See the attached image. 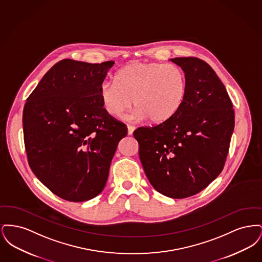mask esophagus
<instances>
[{
	"label": "esophagus",
	"instance_id": "esophagus-1",
	"mask_svg": "<svg viewBox=\"0 0 262 262\" xmlns=\"http://www.w3.org/2000/svg\"><path fill=\"white\" fill-rule=\"evenodd\" d=\"M135 129H136V126L130 125H127V134H128V136H132Z\"/></svg>",
	"mask_w": 262,
	"mask_h": 262
}]
</instances>
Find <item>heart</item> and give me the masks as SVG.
Instances as JSON below:
<instances>
[{
	"label": "heart",
	"mask_w": 262,
	"mask_h": 262,
	"mask_svg": "<svg viewBox=\"0 0 262 262\" xmlns=\"http://www.w3.org/2000/svg\"><path fill=\"white\" fill-rule=\"evenodd\" d=\"M187 76L174 63L133 62L114 76L113 82H103L99 99L104 111L119 119L132 108L137 109L135 118L148 119L159 125L172 119L187 95Z\"/></svg>",
	"instance_id": "1"
}]
</instances>
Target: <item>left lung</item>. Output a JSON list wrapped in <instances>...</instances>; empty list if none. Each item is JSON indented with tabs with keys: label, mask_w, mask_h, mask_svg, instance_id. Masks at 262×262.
<instances>
[{
	"label": "left lung",
	"mask_w": 262,
	"mask_h": 262,
	"mask_svg": "<svg viewBox=\"0 0 262 262\" xmlns=\"http://www.w3.org/2000/svg\"><path fill=\"white\" fill-rule=\"evenodd\" d=\"M187 76V95L169 121L134 132L145 174L158 192L186 199L200 192L224 168L235 112L224 84L195 57L174 58Z\"/></svg>",
	"instance_id": "8db88e82"
}]
</instances>
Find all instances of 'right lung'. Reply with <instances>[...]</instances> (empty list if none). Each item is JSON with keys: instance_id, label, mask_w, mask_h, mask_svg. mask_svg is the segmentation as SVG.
<instances>
[{"instance_id": "right-lung-1", "label": "right lung", "mask_w": 262, "mask_h": 262, "mask_svg": "<svg viewBox=\"0 0 262 262\" xmlns=\"http://www.w3.org/2000/svg\"><path fill=\"white\" fill-rule=\"evenodd\" d=\"M64 59L43 76L23 115L27 161L38 180L62 200L97 196L126 125L104 111L100 85L114 64Z\"/></svg>"}]
</instances>
